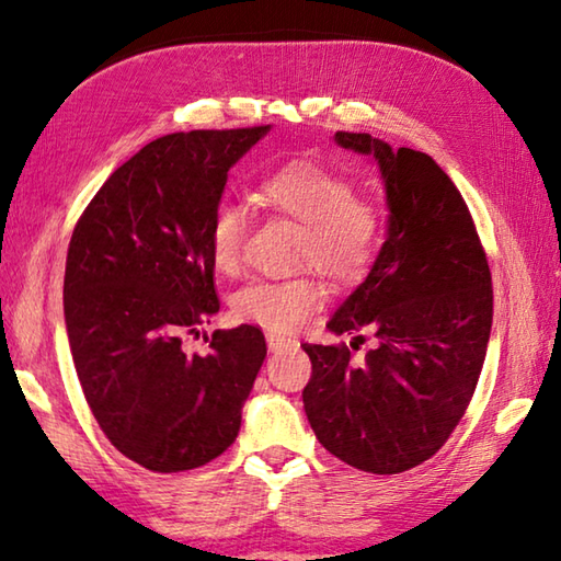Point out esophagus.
<instances>
[{"mask_svg":"<svg viewBox=\"0 0 561 561\" xmlns=\"http://www.w3.org/2000/svg\"><path fill=\"white\" fill-rule=\"evenodd\" d=\"M267 346H270V351H274V354H279V351L297 348V341L289 336H279V334H267Z\"/></svg>","mask_w":561,"mask_h":561,"instance_id":"34e87169","label":"esophagus"}]
</instances>
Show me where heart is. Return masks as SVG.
Segmentation results:
<instances>
[{"mask_svg": "<svg viewBox=\"0 0 561 561\" xmlns=\"http://www.w3.org/2000/svg\"><path fill=\"white\" fill-rule=\"evenodd\" d=\"M262 201L304 225L299 262L336 282H358L383 240L381 207L356 195V185L314 160H294L257 183ZM210 260L220 274H237L244 252V215L232 203L213 210L207 230ZM327 287L314 274L250 282L232 297V314L277 334H289L324 307Z\"/></svg>", "mask_w": 561, "mask_h": 561, "instance_id": "obj_1", "label": "heart"}]
</instances>
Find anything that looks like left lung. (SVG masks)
<instances>
[{
  "label": "left lung",
  "instance_id": "left-lung-1",
  "mask_svg": "<svg viewBox=\"0 0 561 561\" xmlns=\"http://www.w3.org/2000/svg\"><path fill=\"white\" fill-rule=\"evenodd\" d=\"M334 140L376 160L391 215L371 272L327 324L371 331L376 346L354 364L346 344H301L304 411L339 460L396 474L438 453L465 415L488 354L492 277L468 205L431 156L368 133Z\"/></svg>",
  "mask_w": 561,
  "mask_h": 561
}]
</instances>
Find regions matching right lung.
<instances>
[{"label":"right lung","instance_id":"obj_1","mask_svg":"<svg viewBox=\"0 0 561 561\" xmlns=\"http://www.w3.org/2000/svg\"><path fill=\"white\" fill-rule=\"evenodd\" d=\"M272 126L170 133L140 148L93 195L66 254L64 319L83 396L111 445L153 472H183L234 443L264 334L215 331L220 311L207 247L227 170Z\"/></svg>","mask_w":561,"mask_h":561}]
</instances>
